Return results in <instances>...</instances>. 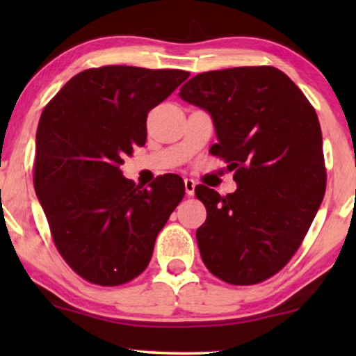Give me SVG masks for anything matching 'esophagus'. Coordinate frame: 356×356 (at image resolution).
<instances>
[{"instance_id": "1", "label": "esophagus", "mask_w": 356, "mask_h": 356, "mask_svg": "<svg viewBox=\"0 0 356 356\" xmlns=\"http://www.w3.org/2000/svg\"><path fill=\"white\" fill-rule=\"evenodd\" d=\"M184 189H186V196H194V189H196V181L191 178H184Z\"/></svg>"}]
</instances>
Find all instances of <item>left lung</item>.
Here are the masks:
<instances>
[{"mask_svg":"<svg viewBox=\"0 0 356 356\" xmlns=\"http://www.w3.org/2000/svg\"><path fill=\"white\" fill-rule=\"evenodd\" d=\"M179 97L211 115L218 139L211 154L235 170V193L196 188L207 209L196 232L204 264L228 284H259L290 261L323 202L318 115L295 82L272 66L202 72Z\"/></svg>","mask_w":356,"mask_h":356,"instance_id":"1","label":"left lung"}]
</instances>
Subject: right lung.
Segmentation results:
<instances>
[{
  "label": "right lung",
  "mask_w": 356,
  "mask_h": 356,
  "mask_svg": "<svg viewBox=\"0 0 356 356\" xmlns=\"http://www.w3.org/2000/svg\"><path fill=\"white\" fill-rule=\"evenodd\" d=\"M188 77L134 66L86 70L42 111L33 188L63 259L92 284L138 277L184 196L179 177L163 175L145 189L124 178L120 165L145 144L149 111Z\"/></svg>",
  "instance_id": "1"
}]
</instances>
